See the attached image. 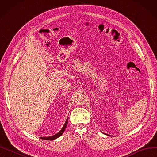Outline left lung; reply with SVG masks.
I'll return each mask as SVG.
<instances>
[{"label":"left lung","instance_id":"1","mask_svg":"<svg viewBox=\"0 0 157 157\" xmlns=\"http://www.w3.org/2000/svg\"><path fill=\"white\" fill-rule=\"evenodd\" d=\"M104 134H105V133H104ZM105 135H108V134H105ZM109 136H111V135H109Z\"/></svg>","mask_w":157,"mask_h":157}]
</instances>
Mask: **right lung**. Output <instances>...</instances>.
Segmentation results:
<instances>
[{
    "mask_svg": "<svg viewBox=\"0 0 157 157\" xmlns=\"http://www.w3.org/2000/svg\"><path fill=\"white\" fill-rule=\"evenodd\" d=\"M67 124H68V118H67V120H66V121L65 123V124H64V125H63L62 129L60 130V131H59L58 133L53 135V136H51V137H40V138L41 139H45V140L52 141V140H54V139H56L59 137L63 133V132H64V131H65V129L66 128Z\"/></svg>",
    "mask_w": 157,
    "mask_h": 157,
    "instance_id": "obj_1",
    "label": "right lung"
}]
</instances>
